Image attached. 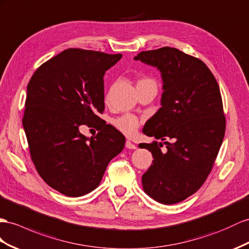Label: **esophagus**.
<instances>
[{"instance_id": "34e87169", "label": "esophagus", "mask_w": 249, "mask_h": 249, "mask_svg": "<svg viewBox=\"0 0 249 249\" xmlns=\"http://www.w3.org/2000/svg\"><path fill=\"white\" fill-rule=\"evenodd\" d=\"M125 147L128 148V149H137V146L133 143H131L130 141H128V140H127L126 143H125Z\"/></svg>"}]
</instances>
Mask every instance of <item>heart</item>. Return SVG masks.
<instances>
[{
	"mask_svg": "<svg viewBox=\"0 0 249 249\" xmlns=\"http://www.w3.org/2000/svg\"><path fill=\"white\" fill-rule=\"evenodd\" d=\"M141 84H156V82L149 79V78H143L138 82V85ZM112 124L116 128L121 131L122 133H124L125 136H132L138 131V129L140 128V126L142 124V120L138 118L137 116H133V114H123V116L118 117L116 119L112 120Z\"/></svg>",
	"mask_w": 249,
	"mask_h": 249,
	"instance_id": "b5f03b06",
	"label": "heart"
}]
</instances>
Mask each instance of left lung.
Returning <instances> with one entry per match:
<instances>
[{"label": "left lung", "mask_w": 249, "mask_h": 249, "mask_svg": "<svg viewBox=\"0 0 249 249\" xmlns=\"http://www.w3.org/2000/svg\"><path fill=\"white\" fill-rule=\"evenodd\" d=\"M135 60L162 73V107L143 132L162 143L139 145L154 161L142 176L146 194L163 204L185 200L206 181L225 135L226 120L214 75L206 64L171 47L138 53Z\"/></svg>", "instance_id": "obj_1"}]
</instances>
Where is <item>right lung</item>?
<instances>
[{"label":"right lung","mask_w":249,"mask_h":249,"mask_svg":"<svg viewBox=\"0 0 249 249\" xmlns=\"http://www.w3.org/2000/svg\"><path fill=\"white\" fill-rule=\"evenodd\" d=\"M122 54L69 48L43 63L27 85L23 127L35 167L50 187L81 196L98 187L125 138L103 125L104 74ZM81 124L94 126L87 139Z\"/></svg>","instance_id":"add662e5"}]
</instances>
